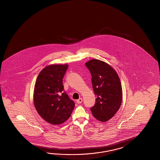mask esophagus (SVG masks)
I'll list each match as a JSON object with an SVG mask.
<instances>
[{"label": "esophagus", "instance_id": "esophagus-1", "mask_svg": "<svg viewBox=\"0 0 160 160\" xmlns=\"http://www.w3.org/2000/svg\"><path fill=\"white\" fill-rule=\"evenodd\" d=\"M76 102H77V103H78V104H81L82 102V98H79L78 99H77V100H76Z\"/></svg>", "mask_w": 160, "mask_h": 160}]
</instances>
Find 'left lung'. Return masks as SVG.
Returning <instances> with one entry per match:
<instances>
[{
	"instance_id": "1",
	"label": "left lung",
	"mask_w": 160,
	"mask_h": 160,
	"mask_svg": "<svg viewBox=\"0 0 160 160\" xmlns=\"http://www.w3.org/2000/svg\"><path fill=\"white\" fill-rule=\"evenodd\" d=\"M91 74L95 104L91 109L92 115L105 122L111 119L121 107L122 89L116 71L108 63L92 59L85 64Z\"/></svg>"
}]
</instances>
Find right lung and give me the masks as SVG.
Wrapping results in <instances>:
<instances>
[{"label": "right lung", "mask_w": 160, "mask_h": 160, "mask_svg": "<svg viewBox=\"0 0 160 160\" xmlns=\"http://www.w3.org/2000/svg\"><path fill=\"white\" fill-rule=\"evenodd\" d=\"M68 65H51L39 73L35 84L34 104L39 115L48 123L58 125L70 117L73 101L63 91V78Z\"/></svg>", "instance_id": "1"}]
</instances>
